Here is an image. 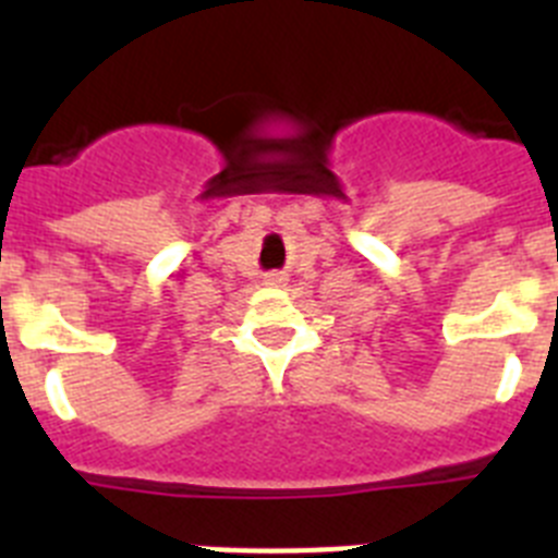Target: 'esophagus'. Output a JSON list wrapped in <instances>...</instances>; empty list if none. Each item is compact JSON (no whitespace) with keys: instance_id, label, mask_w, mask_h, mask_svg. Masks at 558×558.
Listing matches in <instances>:
<instances>
[{"instance_id":"esophagus-1","label":"esophagus","mask_w":558,"mask_h":558,"mask_svg":"<svg viewBox=\"0 0 558 558\" xmlns=\"http://www.w3.org/2000/svg\"><path fill=\"white\" fill-rule=\"evenodd\" d=\"M263 282L268 284V288H282V284L288 282V276H284L282 270H270V274L263 276Z\"/></svg>"}]
</instances>
